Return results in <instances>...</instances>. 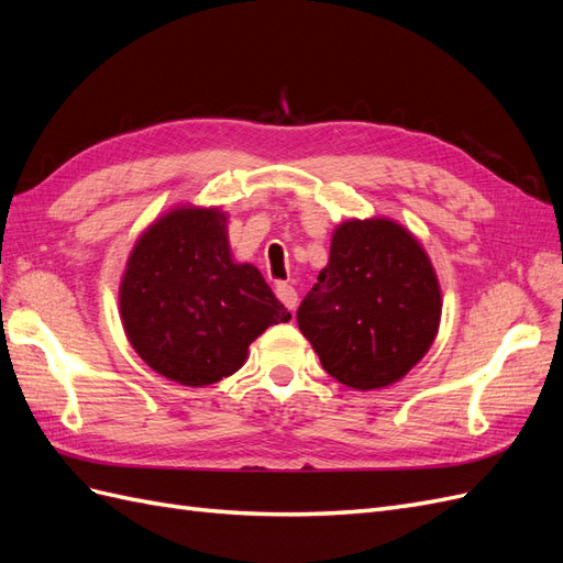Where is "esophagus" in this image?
I'll use <instances>...</instances> for the list:
<instances>
[{
    "label": "esophagus",
    "mask_w": 563,
    "mask_h": 563,
    "mask_svg": "<svg viewBox=\"0 0 563 563\" xmlns=\"http://www.w3.org/2000/svg\"><path fill=\"white\" fill-rule=\"evenodd\" d=\"M275 291H277V298L284 302V308L294 312L296 305H298V291H296V288L291 284H277Z\"/></svg>",
    "instance_id": "obj_1"
}]
</instances>
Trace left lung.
Wrapping results in <instances>:
<instances>
[{"instance_id": "1", "label": "left lung", "mask_w": 563, "mask_h": 563, "mask_svg": "<svg viewBox=\"0 0 563 563\" xmlns=\"http://www.w3.org/2000/svg\"><path fill=\"white\" fill-rule=\"evenodd\" d=\"M296 317L329 376L378 389L401 380L434 343L441 291L406 228L387 218L347 220Z\"/></svg>"}]
</instances>
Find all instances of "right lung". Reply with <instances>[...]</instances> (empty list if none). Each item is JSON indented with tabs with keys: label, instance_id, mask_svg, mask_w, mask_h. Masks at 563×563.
<instances>
[{
	"label": "right lung",
	"instance_id": "add662e5",
	"mask_svg": "<svg viewBox=\"0 0 563 563\" xmlns=\"http://www.w3.org/2000/svg\"><path fill=\"white\" fill-rule=\"evenodd\" d=\"M119 312L141 360L187 387L232 376L255 338L291 319L258 269L232 261L225 213L199 207L164 213L135 242Z\"/></svg>",
	"mask_w": 563,
	"mask_h": 563
}]
</instances>
